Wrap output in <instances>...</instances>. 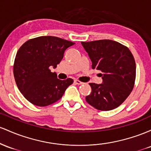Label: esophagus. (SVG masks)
Listing matches in <instances>:
<instances>
[{"label": "esophagus", "mask_w": 151, "mask_h": 151, "mask_svg": "<svg viewBox=\"0 0 151 151\" xmlns=\"http://www.w3.org/2000/svg\"><path fill=\"white\" fill-rule=\"evenodd\" d=\"M74 83H75L77 84V85H82V84H83V83L81 82V81H78V80H75V81H74Z\"/></svg>", "instance_id": "34e87169"}]
</instances>
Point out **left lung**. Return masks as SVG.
I'll list each match as a JSON object with an SVG mask.
<instances>
[{"label":"left lung","instance_id":"left-lung-1","mask_svg":"<svg viewBox=\"0 0 151 151\" xmlns=\"http://www.w3.org/2000/svg\"><path fill=\"white\" fill-rule=\"evenodd\" d=\"M92 62L99 70L101 84L90 83L91 93L88 103L100 111H111L121 105L133 88L135 80V59L125 45L112 40L81 42Z\"/></svg>","mask_w":151,"mask_h":151}]
</instances>
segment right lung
I'll list each match as a JSON object with an SVG mask.
<instances>
[{
	"label": "right lung",
	"mask_w": 151,
	"mask_h": 151,
	"mask_svg": "<svg viewBox=\"0 0 151 151\" xmlns=\"http://www.w3.org/2000/svg\"><path fill=\"white\" fill-rule=\"evenodd\" d=\"M75 43L55 36H40L22 45L16 54L13 74L18 89L32 104L47 106L56 102L73 83L60 80L50 68H55L65 50Z\"/></svg>",
	"instance_id": "add662e5"
}]
</instances>
